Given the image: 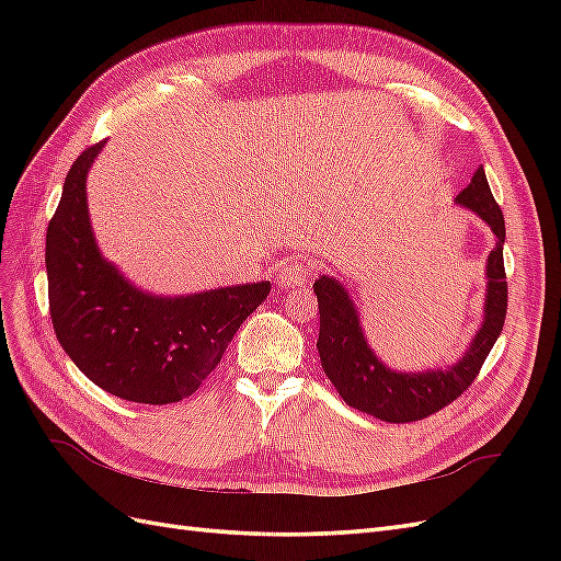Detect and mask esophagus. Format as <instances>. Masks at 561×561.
<instances>
[{
	"instance_id": "esophagus-1",
	"label": "esophagus",
	"mask_w": 561,
	"mask_h": 561,
	"mask_svg": "<svg viewBox=\"0 0 561 561\" xmlns=\"http://www.w3.org/2000/svg\"><path fill=\"white\" fill-rule=\"evenodd\" d=\"M311 276V266L304 264V262H287L280 271H278V285L280 287H297L304 280Z\"/></svg>"
}]
</instances>
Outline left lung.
Wrapping results in <instances>:
<instances>
[{
	"label": "left lung",
	"instance_id": "8db88e82",
	"mask_svg": "<svg viewBox=\"0 0 561 561\" xmlns=\"http://www.w3.org/2000/svg\"><path fill=\"white\" fill-rule=\"evenodd\" d=\"M454 203L478 215L496 236V245L489 252L484 268L486 290L480 328L474 330V336L456 363L419 371L388 367L369 346L360 311L344 283L334 276H318L313 283L320 311V334L316 344L320 363L339 396L353 410L388 423L426 419L463 393L496 344L507 309V283L503 268L505 219L499 203L491 196L484 168H478V173L472 175L470 184L454 198Z\"/></svg>",
	"mask_w": 561,
	"mask_h": 561
}]
</instances>
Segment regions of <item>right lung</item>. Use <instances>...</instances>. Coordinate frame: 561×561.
Segmentation results:
<instances>
[{
	"mask_svg": "<svg viewBox=\"0 0 561 561\" xmlns=\"http://www.w3.org/2000/svg\"><path fill=\"white\" fill-rule=\"evenodd\" d=\"M105 142L72 163L46 229L48 309L60 346L95 386L142 404L178 402L203 383L271 283L157 295L98 248L87 178Z\"/></svg>",
	"mask_w": 561,
	"mask_h": 561,
	"instance_id": "obj_1",
	"label": "right lung"
}]
</instances>
